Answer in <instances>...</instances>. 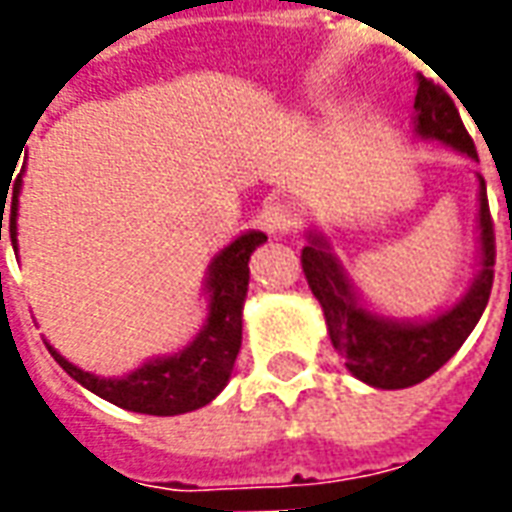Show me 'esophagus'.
<instances>
[{
    "label": "esophagus",
    "mask_w": 512,
    "mask_h": 512,
    "mask_svg": "<svg viewBox=\"0 0 512 512\" xmlns=\"http://www.w3.org/2000/svg\"><path fill=\"white\" fill-rule=\"evenodd\" d=\"M298 208L290 203V200H276L271 203L266 211V227L271 236H290L295 233V227H298Z\"/></svg>",
    "instance_id": "1"
}]
</instances>
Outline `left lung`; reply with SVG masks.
Masks as SVG:
<instances>
[{
  "label": "left lung",
  "instance_id": "1",
  "mask_svg": "<svg viewBox=\"0 0 512 512\" xmlns=\"http://www.w3.org/2000/svg\"><path fill=\"white\" fill-rule=\"evenodd\" d=\"M415 132L420 138L439 140L450 149L478 160L475 143L458 116L456 102L450 100V94L439 83L429 81L426 75H418ZM478 181V276L469 287V293L456 306L439 312L431 320L410 323V320H391V317L369 312L361 304V295L355 293L350 276L344 274L342 263L336 260L328 241L317 233H309V244L301 252L306 282L323 306L331 344L344 358V366L366 385L382 388V391H399V388L418 385L437 369H442L478 325L480 314L488 304V295H491V285H494V257H497L486 181L480 176Z\"/></svg>",
  "mask_w": 512,
  "mask_h": 512
}]
</instances>
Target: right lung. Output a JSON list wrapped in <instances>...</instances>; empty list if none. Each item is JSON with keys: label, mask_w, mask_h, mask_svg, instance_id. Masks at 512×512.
I'll use <instances>...</instances> for the list:
<instances>
[{"label": "right lung", "mask_w": 512, "mask_h": 512, "mask_svg": "<svg viewBox=\"0 0 512 512\" xmlns=\"http://www.w3.org/2000/svg\"><path fill=\"white\" fill-rule=\"evenodd\" d=\"M18 192H21V176L15 179L13 195H7L13 249H18V238H15L18 236L15 233ZM2 203H5V195H2ZM2 217H5V208H2ZM266 238V233L260 230H249L211 260L206 279V293L211 295L206 325L184 350L173 352L168 358L146 361L127 377H113V380L83 372L75 363L62 358L51 344H48V352L75 382H81L83 388H89L100 399L111 401L121 410L143 412V415H181V412L206 407L227 385L236 355L241 350V309H244L246 287H249V255Z\"/></svg>", "instance_id": "obj_1"}]
</instances>
